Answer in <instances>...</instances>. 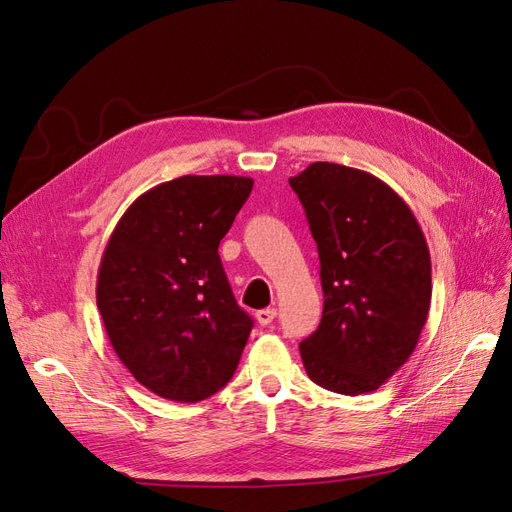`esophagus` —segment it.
<instances>
[{
	"label": "esophagus",
	"mask_w": 512,
	"mask_h": 512,
	"mask_svg": "<svg viewBox=\"0 0 512 512\" xmlns=\"http://www.w3.org/2000/svg\"><path fill=\"white\" fill-rule=\"evenodd\" d=\"M275 316H277L275 307H267V309H260V312H256V320H258V324H262V327H267V324H271Z\"/></svg>",
	"instance_id": "esophagus-1"
}]
</instances>
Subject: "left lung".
Listing matches in <instances>:
<instances>
[{
  "label": "left lung",
  "instance_id": "8db88e82",
  "mask_svg": "<svg viewBox=\"0 0 512 512\" xmlns=\"http://www.w3.org/2000/svg\"><path fill=\"white\" fill-rule=\"evenodd\" d=\"M318 245L324 309L299 350L307 376L342 395L376 391L414 352L431 305L429 247L382 179L314 162L288 179Z\"/></svg>",
  "mask_w": 512,
  "mask_h": 512
}]
</instances>
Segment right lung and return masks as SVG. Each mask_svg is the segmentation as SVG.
Segmentation results:
<instances>
[{"instance_id":"right-lung-1","label":"right lung","mask_w":512,"mask_h":512,"mask_svg":"<svg viewBox=\"0 0 512 512\" xmlns=\"http://www.w3.org/2000/svg\"><path fill=\"white\" fill-rule=\"evenodd\" d=\"M254 179L183 175L138 196L98 269L96 303L119 361L145 389L196 404L235 374L252 331L232 297L220 241Z\"/></svg>"}]
</instances>
